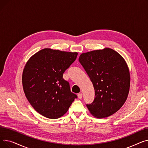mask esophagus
I'll use <instances>...</instances> for the list:
<instances>
[{"instance_id":"34e87169","label":"esophagus","mask_w":148,"mask_h":148,"mask_svg":"<svg viewBox=\"0 0 148 148\" xmlns=\"http://www.w3.org/2000/svg\"><path fill=\"white\" fill-rule=\"evenodd\" d=\"M78 95V97H79V99H82V95H83L82 93H79V94H78V95Z\"/></svg>"}]
</instances>
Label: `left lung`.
<instances>
[{
	"label": "left lung",
	"mask_w": 148,
	"mask_h": 148,
	"mask_svg": "<svg viewBox=\"0 0 148 148\" xmlns=\"http://www.w3.org/2000/svg\"><path fill=\"white\" fill-rule=\"evenodd\" d=\"M79 60L92 82L95 98L86 104L98 118H107L118 111L128 95L130 75L126 62L109 48L82 53Z\"/></svg>",
	"instance_id": "left-lung-1"
}]
</instances>
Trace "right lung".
<instances>
[{"label": "right lung", "mask_w": 148, "mask_h": 148, "mask_svg": "<svg viewBox=\"0 0 148 148\" xmlns=\"http://www.w3.org/2000/svg\"><path fill=\"white\" fill-rule=\"evenodd\" d=\"M77 52L44 49L31 57L22 75L29 102L41 115L58 119L65 114L77 96L71 92L63 74L77 56Z\"/></svg>", "instance_id": "right-lung-1"}]
</instances>
